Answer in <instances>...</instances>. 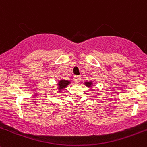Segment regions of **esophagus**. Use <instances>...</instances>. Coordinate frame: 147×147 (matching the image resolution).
I'll use <instances>...</instances> for the list:
<instances>
[{"label":"esophagus","instance_id":"1","mask_svg":"<svg viewBox=\"0 0 147 147\" xmlns=\"http://www.w3.org/2000/svg\"><path fill=\"white\" fill-rule=\"evenodd\" d=\"M80 80H81V78L80 76H75L73 78L74 82H76V83H79V82H80Z\"/></svg>","mask_w":147,"mask_h":147}]
</instances>
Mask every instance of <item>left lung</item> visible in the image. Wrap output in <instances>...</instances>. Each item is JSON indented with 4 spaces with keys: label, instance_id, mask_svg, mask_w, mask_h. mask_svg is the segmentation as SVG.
<instances>
[{
    "label": "left lung",
    "instance_id": "left-lung-1",
    "mask_svg": "<svg viewBox=\"0 0 147 147\" xmlns=\"http://www.w3.org/2000/svg\"><path fill=\"white\" fill-rule=\"evenodd\" d=\"M85 85H86L87 87H88V88H90V87L92 86V81H89V82H85Z\"/></svg>",
    "mask_w": 147,
    "mask_h": 147
}]
</instances>
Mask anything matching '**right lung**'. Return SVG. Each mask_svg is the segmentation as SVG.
Masks as SVG:
<instances>
[{
    "mask_svg": "<svg viewBox=\"0 0 147 147\" xmlns=\"http://www.w3.org/2000/svg\"><path fill=\"white\" fill-rule=\"evenodd\" d=\"M70 84V82L69 80H60L59 81V83H58V89H59V91L62 90L64 88H67V85Z\"/></svg>",
    "mask_w": 147,
    "mask_h": 147,
    "instance_id": "1",
    "label": "right lung"
}]
</instances>
